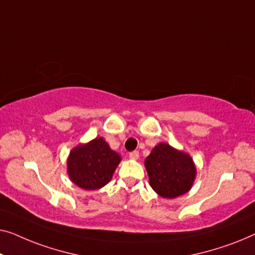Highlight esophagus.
Returning a JSON list of instances; mask_svg holds the SVG:
<instances>
[{"mask_svg": "<svg viewBox=\"0 0 255 255\" xmlns=\"http://www.w3.org/2000/svg\"><path fill=\"white\" fill-rule=\"evenodd\" d=\"M138 157H139V153H138V151H136V150L129 152V158L130 159H138Z\"/></svg>", "mask_w": 255, "mask_h": 255, "instance_id": "obj_1", "label": "esophagus"}]
</instances>
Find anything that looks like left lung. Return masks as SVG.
I'll return each instance as SVG.
<instances>
[{"mask_svg":"<svg viewBox=\"0 0 255 255\" xmlns=\"http://www.w3.org/2000/svg\"><path fill=\"white\" fill-rule=\"evenodd\" d=\"M150 186L157 194L174 199L187 193L195 179L194 163L187 153L159 143L145 159Z\"/></svg>","mask_w":255,"mask_h":255,"instance_id":"obj_1","label":"left lung"}]
</instances>
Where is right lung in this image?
I'll use <instances>...</instances> for the list:
<instances>
[{"mask_svg":"<svg viewBox=\"0 0 255 255\" xmlns=\"http://www.w3.org/2000/svg\"><path fill=\"white\" fill-rule=\"evenodd\" d=\"M120 156L103 137L71 150L68 158V174L74 184L83 189H98L112 179L120 163Z\"/></svg>","mask_w":255,"mask_h":255,"instance_id":"right-lung-1","label":"right lung"}]
</instances>
